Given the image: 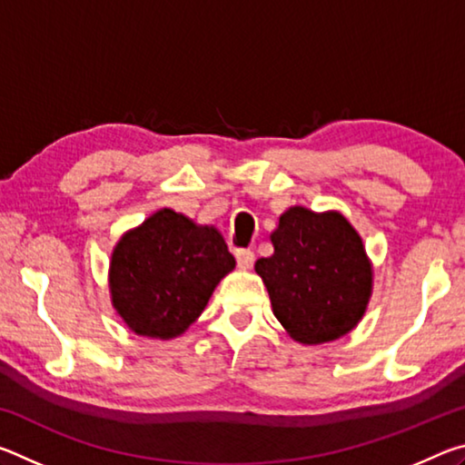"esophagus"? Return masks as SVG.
<instances>
[{"label":"esophagus","instance_id":"1","mask_svg":"<svg viewBox=\"0 0 465 465\" xmlns=\"http://www.w3.org/2000/svg\"><path fill=\"white\" fill-rule=\"evenodd\" d=\"M235 261L242 271H248L252 264H254V252L252 250H235Z\"/></svg>","mask_w":465,"mask_h":465}]
</instances>
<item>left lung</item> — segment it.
Returning <instances> with one entry per match:
<instances>
[{"label":"left lung","instance_id":"8db88e82","mask_svg":"<svg viewBox=\"0 0 465 465\" xmlns=\"http://www.w3.org/2000/svg\"><path fill=\"white\" fill-rule=\"evenodd\" d=\"M271 242L272 256L258 258L254 269L287 334L322 344L351 332L373 291V266L355 227L338 211L291 207Z\"/></svg>","mask_w":465,"mask_h":465}]
</instances>
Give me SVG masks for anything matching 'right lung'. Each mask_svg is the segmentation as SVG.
<instances>
[{
    "instance_id": "1",
    "label": "right lung",
    "mask_w": 465,
    "mask_h": 465,
    "mask_svg": "<svg viewBox=\"0 0 465 465\" xmlns=\"http://www.w3.org/2000/svg\"><path fill=\"white\" fill-rule=\"evenodd\" d=\"M233 266L235 258L215 227L160 209L116 242L110 297L133 332L170 341L201 316Z\"/></svg>"
}]
</instances>
